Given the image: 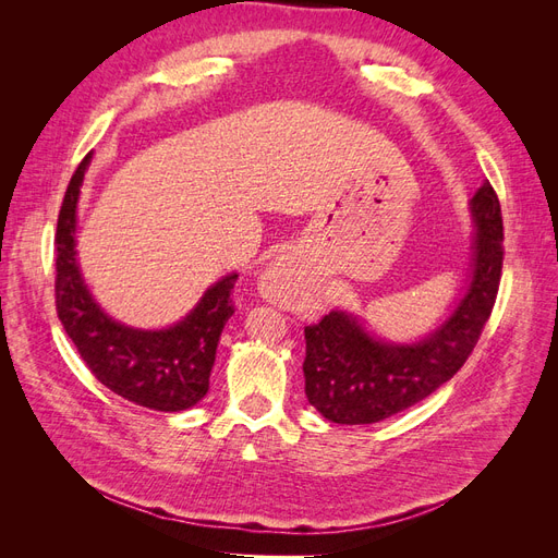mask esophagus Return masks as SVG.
Masks as SVG:
<instances>
[{"label":"esophagus","instance_id":"obj_1","mask_svg":"<svg viewBox=\"0 0 558 558\" xmlns=\"http://www.w3.org/2000/svg\"><path fill=\"white\" fill-rule=\"evenodd\" d=\"M258 289L263 298L275 302L279 307H300V302L307 295V283L302 279L295 260L289 256L277 258L260 275Z\"/></svg>","mask_w":558,"mask_h":558}]
</instances>
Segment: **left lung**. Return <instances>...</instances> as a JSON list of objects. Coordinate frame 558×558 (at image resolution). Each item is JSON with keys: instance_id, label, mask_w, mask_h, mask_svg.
I'll return each instance as SVG.
<instances>
[{"instance_id": "obj_1", "label": "left lung", "mask_w": 558, "mask_h": 558, "mask_svg": "<svg viewBox=\"0 0 558 558\" xmlns=\"http://www.w3.org/2000/svg\"><path fill=\"white\" fill-rule=\"evenodd\" d=\"M470 216L475 234L465 293L426 337L388 342L344 310H332L305 328V393L332 424H377L408 410L435 393L468 361L492 316L502 269L500 202L488 181L472 195Z\"/></svg>"}]
</instances>
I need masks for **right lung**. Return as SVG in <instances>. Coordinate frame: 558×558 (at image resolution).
I'll list each match as a JSON object with an SVG mask.
<instances>
[{"label": "right lung", "mask_w": 558, "mask_h": 558, "mask_svg": "<svg viewBox=\"0 0 558 558\" xmlns=\"http://www.w3.org/2000/svg\"><path fill=\"white\" fill-rule=\"evenodd\" d=\"M93 154L66 185L56 234V307L90 373L121 398L156 412H183L207 396L216 347L234 314L230 293L238 272L218 279L174 326L132 328L93 298L76 258L78 195Z\"/></svg>", "instance_id": "add662e5"}]
</instances>
